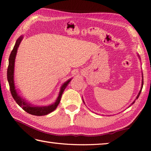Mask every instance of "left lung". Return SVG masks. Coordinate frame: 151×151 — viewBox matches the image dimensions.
<instances>
[{"instance_id": "1", "label": "left lung", "mask_w": 151, "mask_h": 151, "mask_svg": "<svg viewBox=\"0 0 151 151\" xmlns=\"http://www.w3.org/2000/svg\"><path fill=\"white\" fill-rule=\"evenodd\" d=\"M143 79H142V86H141V90H140V91H139V94H138V95H137V99H138V97L139 96V95H140V93H141V90H142V88H143ZM135 102V101L133 102L132 103V104L134 103Z\"/></svg>"}]
</instances>
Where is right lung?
I'll use <instances>...</instances> for the list:
<instances>
[{"mask_svg":"<svg viewBox=\"0 0 151 151\" xmlns=\"http://www.w3.org/2000/svg\"><path fill=\"white\" fill-rule=\"evenodd\" d=\"M22 38L23 37H19V39H18V40L16 41V44L14 45V49L12 50V52H11L9 57V64H8V67L7 70V79L8 83H9L10 93L12 94V97L14 98V100L16 101V103L18 104L19 106L22 107V109L25 110L26 112L34 116L47 115L56 109V107H57L58 104L60 103V101L62 93H63L64 89L66 88L68 83L70 82L71 79L67 81L66 82H65L63 84V85L61 87L59 95L57 99H56V102L49 106H31V104L26 102V101H24V99H22L20 96L18 95V93H16L14 82V62H15V58L17 53V50H18V48L19 44H20L21 41L22 40Z\"/></svg>","mask_w":151,"mask_h":151,"instance_id":"add662e5","label":"right lung"}]
</instances>
